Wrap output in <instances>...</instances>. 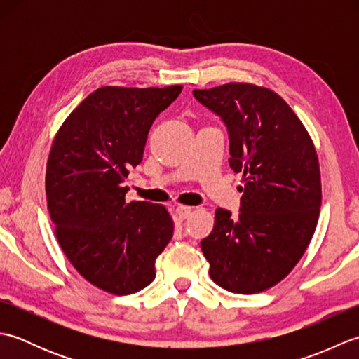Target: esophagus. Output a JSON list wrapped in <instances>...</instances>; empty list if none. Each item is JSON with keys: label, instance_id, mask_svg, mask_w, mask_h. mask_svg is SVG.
Here are the masks:
<instances>
[{"label": "esophagus", "instance_id": "esophagus-1", "mask_svg": "<svg viewBox=\"0 0 359 359\" xmlns=\"http://www.w3.org/2000/svg\"><path fill=\"white\" fill-rule=\"evenodd\" d=\"M175 212H177V216L180 220H185L187 217L191 216L193 208L191 207H185V205H179L177 208H175Z\"/></svg>", "mask_w": 359, "mask_h": 359}]
</instances>
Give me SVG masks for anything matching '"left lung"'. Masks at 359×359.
Wrapping results in <instances>:
<instances>
[{
    "instance_id": "1",
    "label": "left lung",
    "mask_w": 359,
    "mask_h": 359,
    "mask_svg": "<svg viewBox=\"0 0 359 359\" xmlns=\"http://www.w3.org/2000/svg\"><path fill=\"white\" fill-rule=\"evenodd\" d=\"M193 95L222 118L228 162L243 180L239 216L217 208L201 242L210 276L231 293H261L294 269L316 230L323 191L315 144L271 89L226 83Z\"/></svg>"
}]
</instances>
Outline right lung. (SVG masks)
Returning a JSON list of instances; mask_svg holds the SVG:
<instances>
[{"mask_svg":"<svg viewBox=\"0 0 359 359\" xmlns=\"http://www.w3.org/2000/svg\"><path fill=\"white\" fill-rule=\"evenodd\" d=\"M182 93L103 86L89 94L53 139L46 166L57 241L83 278L133 294L156 278V259L174 233L163 205L126 203L125 179L142 162L152 121Z\"/></svg>","mask_w":359,"mask_h":359,"instance_id":"obj_1","label":"right lung"}]
</instances>
